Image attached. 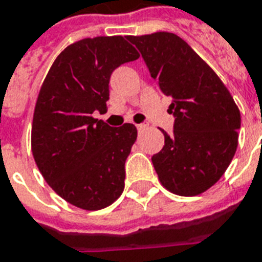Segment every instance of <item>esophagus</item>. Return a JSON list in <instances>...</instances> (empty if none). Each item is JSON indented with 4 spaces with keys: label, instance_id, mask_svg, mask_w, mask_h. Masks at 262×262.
Returning <instances> with one entry per match:
<instances>
[{
    "label": "esophagus",
    "instance_id": "1",
    "mask_svg": "<svg viewBox=\"0 0 262 262\" xmlns=\"http://www.w3.org/2000/svg\"><path fill=\"white\" fill-rule=\"evenodd\" d=\"M147 127H149V124H147V123H142V124L137 125L138 131H143V129H146Z\"/></svg>",
    "mask_w": 262,
    "mask_h": 262
}]
</instances>
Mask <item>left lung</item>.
Here are the masks:
<instances>
[{"label":"left lung","mask_w":262,"mask_h":262,"mask_svg":"<svg viewBox=\"0 0 262 262\" xmlns=\"http://www.w3.org/2000/svg\"><path fill=\"white\" fill-rule=\"evenodd\" d=\"M141 52L151 78L171 98L173 134L151 157L164 187L198 195L226 172L238 147L241 112L224 83L190 45L172 32L127 36Z\"/></svg>","instance_id":"left-lung-1"}]
</instances>
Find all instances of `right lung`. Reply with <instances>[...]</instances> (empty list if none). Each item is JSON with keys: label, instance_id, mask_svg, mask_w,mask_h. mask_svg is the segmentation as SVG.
<instances>
[{"label": "right lung", "instance_id": "add662e5", "mask_svg": "<svg viewBox=\"0 0 262 262\" xmlns=\"http://www.w3.org/2000/svg\"><path fill=\"white\" fill-rule=\"evenodd\" d=\"M137 58L139 53L120 35L84 38L58 54L42 83L32 156L49 186L74 206L99 210L124 190L137 128L129 123L111 127L93 115L106 112L113 71Z\"/></svg>", "mask_w": 262, "mask_h": 262}]
</instances>
